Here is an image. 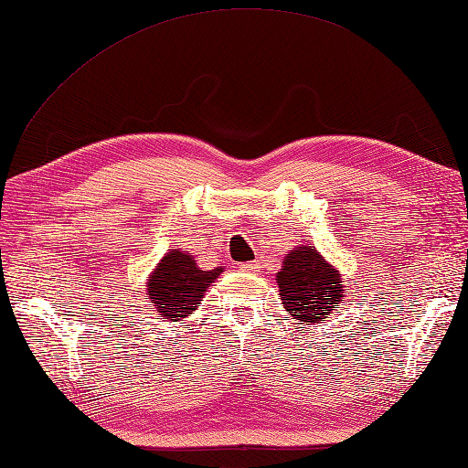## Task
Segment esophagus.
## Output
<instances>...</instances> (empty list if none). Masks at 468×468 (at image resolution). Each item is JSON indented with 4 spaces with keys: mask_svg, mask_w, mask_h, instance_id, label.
I'll return each mask as SVG.
<instances>
[{
    "mask_svg": "<svg viewBox=\"0 0 468 468\" xmlns=\"http://www.w3.org/2000/svg\"><path fill=\"white\" fill-rule=\"evenodd\" d=\"M240 270L246 273H256V271H260V266L254 264V261H248V264H240Z\"/></svg>",
    "mask_w": 468,
    "mask_h": 468,
    "instance_id": "34e87169",
    "label": "esophagus"
}]
</instances>
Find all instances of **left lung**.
I'll return each mask as SVG.
<instances>
[{
  "label": "left lung",
  "instance_id": "8db88e82",
  "mask_svg": "<svg viewBox=\"0 0 468 468\" xmlns=\"http://www.w3.org/2000/svg\"><path fill=\"white\" fill-rule=\"evenodd\" d=\"M276 282L286 312L307 325L325 322L335 303L346 298L341 273L314 246L290 250Z\"/></svg>",
  "mask_w": 468,
  "mask_h": 468
}]
</instances>
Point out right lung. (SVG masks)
I'll list each match as a JSON object with an SVG mask.
<instances>
[{
	"label": "right lung",
	"instance_id": "right-lung-1",
	"mask_svg": "<svg viewBox=\"0 0 468 468\" xmlns=\"http://www.w3.org/2000/svg\"><path fill=\"white\" fill-rule=\"evenodd\" d=\"M222 271V266L200 270L190 254L170 250L146 282V300L163 320L180 322L197 310L202 295Z\"/></svg>",
	"mask_w": 468,
	"mask_h": 468
}]
</instances>
